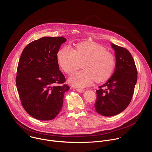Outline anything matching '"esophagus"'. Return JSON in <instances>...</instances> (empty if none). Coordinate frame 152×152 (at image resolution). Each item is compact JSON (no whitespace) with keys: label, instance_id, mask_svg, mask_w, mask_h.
Returning a JSON list of instances; mask_svg holds the SVG:
<instances>
[{"label":"esophagus","instance_id":"obj_1","mask_svg":"<svg viewBox=\"0 0 152 152\" xmlns=\"http://www.w3.org/2000/svg\"><path fill=\"white\" fill-rule=\"evenodd\" d=\"M76 90L77 91V92H80V93H83V92H84V91H85V90L84 89H82V88H76Z\"/></svg>","mask_w":152,"mask_h":152}]
</instances>
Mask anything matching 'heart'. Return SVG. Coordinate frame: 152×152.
<instances>
[{
	"mask_svg": "<svg viewBox=\"0 0 152 152\" xmlns=\"http://www.w3.org/2000/svg\"><path fill=\"white\" fill-rule=\"evenodd\" d=\"M57 59L59 66L69 75L83 63V70L75 72L69 79L72 85L78 87L88 86L94 79L96 82L106 80L112 74L115 65L113 56L95 42L79 43L75 50L65 46L58 51Z\"/></svg>",
	"mask_w": 152,
	"mask_h": 152,
	"instance_id": "1",
	"label": "heart"
}]
</instances>
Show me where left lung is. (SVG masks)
<instances>
[{"instance_id":"8db88e82","label":"left lung","mask_w":152,"mask_h":152,"mask_svg":"<svg viewBox=\"0 0 152 152\" xmlns=\"http://www.w3.org/2000/svg\"><path fill=\"white\" fill-rule=\"evenodd\" d=\"M115 51V68L111 77L96 90L95 108L104 116L117 115L125 110L131 101L137 81L134 60L126 48L111 43Z\"/></svg>"}]
</instances>
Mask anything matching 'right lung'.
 Instances as JSON below:
<instances>
[{"instance_id": "obj_1", "label": "right lung", "mask_w": 152, "mask_h": 152, "mask_svg": "<svg viewBox=\"0 0 152 152\" xmlns=\"http://www.w3.org/2000/svg\"><path fill=\"white\" fill-rule=\"evenodd\" d=\"M66 39L43 37L28 44L18 65L16 85L26 111L39 120L54 118L61 110L68 85L59 70L57 54Z\"/></svg>"}]
</instances>
